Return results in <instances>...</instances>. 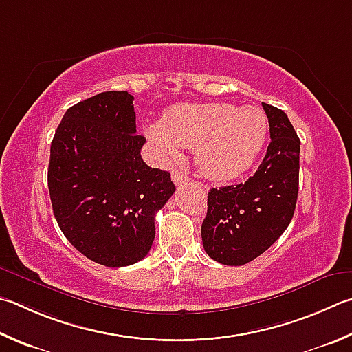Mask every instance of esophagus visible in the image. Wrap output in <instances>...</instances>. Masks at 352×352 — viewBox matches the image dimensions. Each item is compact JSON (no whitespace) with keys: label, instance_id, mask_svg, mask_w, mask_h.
Here are the masks:
<instances>
[{"label":"esophagus","instance_id":"obj_1","mask_svg":"<svg viewBox=\"0 0 352 352\" xmlns=\"http://www.w3.org/2000/svg\"><path fill=\"white\" fill-rule=\"evenodd\" d=\"M189 180V177L182 170H172V182L175 184H183Z\"/></svg>","mask_w":352,"mask_h":352}]
</instances>
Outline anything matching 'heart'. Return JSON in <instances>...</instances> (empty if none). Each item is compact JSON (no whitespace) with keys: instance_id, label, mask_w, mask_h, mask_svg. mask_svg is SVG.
I'll return each instance as SVG.
<instances>
[{"instance_id":"obj_1","label":"heart","mask_w":352,"mask_h":352,"mask_svg":"<svg viewBox=\"0 0 352 352\" xmlns=\"http://www.w3.org/2000/svg\"><path fill=\"white\" fill-rule=\"evenodd\" d=\"M266 115L257 107L229 103H182L169 107L163 121L144 127L146 137L164 158L192 148L200 174L228 182L251 169L267 140Z\"/></svg>"}]
</instances>
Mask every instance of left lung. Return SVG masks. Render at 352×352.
<instances>
[{
	"mask_svg": "<svg viewBox=\"0 0 352 352\" xmlns=\"http://www.w3.org/2000/svg\"><path fill=\"white\" fill-rule=\"evenodd\" d=\"M271 143L249 180L212 188L201 225L204 251L221 265H246L289 226L298 195L300 140L287 115L263 103Z\"/></svg>",
	"mask_w": 352,
	"mask_h": 352,
	"instance_id": "1",
	"label": "left lung"
}]
</instances>
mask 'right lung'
<instances>
[{
	"label": "right lung",
	"mask_w": 352,
	"mask_h": 352,
	"mask_svg": "<svg viewBox=\"0 0 352 352\" xmlns=\"http://www.w3.org/2000/svg\"><path fill=\"white\" fill-rule=\"evenodd\" d=\"M133 97L101 92L69 107L50 144L47 184L65 237L95 263H137L155 239V212L175 192L142 158Z\"/></svg>",
	"instance_id": "right-lung-1"
}]
</instances>
